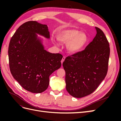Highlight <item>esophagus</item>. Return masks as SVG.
<instances>
[{
  "mask_svg": "<svg viewBox=\"0 0 121 121\" xmlns=\"http://www.w3.org/2000/svg\"><path fill=\"white\" fill-rule=\"evenodd\" d=\"M65 56H63V58H62L61 60V65L63 64V62L64 61V60H65Z\"/></svg>",
  "mask_w": 121,
  "mask_h": 121,
  "instance_id": "esophagus-1",
  "label": "esophagus"
}]
</instances>
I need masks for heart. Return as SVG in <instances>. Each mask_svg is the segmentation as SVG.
Segmentation results:
<instances>
[{
	"label": "heart",
	"mask_w": 121,
	"mask_h": 121,
	"mask_svg": "<svg viewBox=\"0 0 121 121\" xmlns=\"http://www.w3.org/2000/svg\"><path fill=\"white\" fill-rule=\"evenodd\" d=\"M58 41L66 43V48L70 53H76L82 51L88 42L85 33L76 29H67L60 31L56 35Z\"/></svg>",
	"instance_id": "heart-1"
}]
</instances>
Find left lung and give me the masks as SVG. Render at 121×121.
I'll use <instances>...</instances> for the list:
<instances>
[{
  "label": "left lung",
  "instance_id": "obj_1",
  "mask_svg": "<svg viewBox=\"0 0 121 121\" xmlns=\"http://www.w3.org/2000/svg\"><path fill=\"white\" fill-rule=\"evenodd\" d=\"M95 29V37L85 49L67 57L63 64L66 89L74 97H83L93 92L107 74L109 43L103 31Z\"/></svg>",
  "mask_w": 121,
  "mask_h": 121
}]
</instances>
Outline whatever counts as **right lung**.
I'll return each mask as SVG.
<instances>
[{"label": "right lung", "instance_id": "1", "mask_svg": "<svg viewBox=\"0 0 121 121\" xmlns=\"http://www.w3.org/2000/svg\"><path fill=\"white\" fill-rule=\"evenodd\" d=\"M36 34L50 38L46 25L28 21L20 26L10 40L8 53L14 79L25 90L39 93L48 88L49 76L61 67L63 56L47 52Z\"/></svg>", "mask_w": 121, "mask_h": 121}]
</instances>
